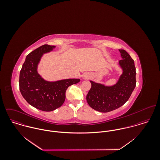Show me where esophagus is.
<instances>
[{"mask_svg":"<svg viewBox=\"0 0 160 160\" xmlns=\"http://www.w3.org/2000/svg\"><path fill=\"white\" fill-rule=\"evenodd\" d=\"M89 76H88V75H86L85 76H84V79H89Z\"/></svg>","mask_w":160,"mask_h":160,"instance_id":"obj_1","label":"esophagus"}]
</instances>
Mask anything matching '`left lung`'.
Masks as SVG:
<instances>
[{
  "mask_svg": "<svg viewBox=\"0 0 160 160\" xmlns=\"http://www.w3.org/2000/svg\"><path fill=\"white\" fill-rule=\"evenodd\" d=\"M122 60L119 61L123 72L118 82L107 87L90 81L91 88L86 96L89 106L95 110L107 113L123 105L136 86V71L134 60L124 50H119Z\"/></svg>",
  "mask_w": 160,
  "mask_h": 160,
  "instance_id": "left-lung-1",
  "label": "left lung"
}]
</instances>
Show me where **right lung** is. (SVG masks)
Returning a JSON list of instances; mask_svg holds the SVG:
<instances>
[{"instance_id": "right-lung-1", "label": "right lung", "mask_w": 160, "mask_h": 160, "mask_svg": "<svg viewBox=\"0 0 160 160\" xmlns=\"http://www.w3.org/2000/svg\"><path fill=\"white\" fill-rule=\"evenodd\" d=\"M55 47L45 44L32 51L26 56L20 73V91L24 98L32 107L44 112L60 107L65 100L69 86L80 81L79 79H69L48 82L38 73V64L42 55Z\"/></svg>"}]
</instances>
